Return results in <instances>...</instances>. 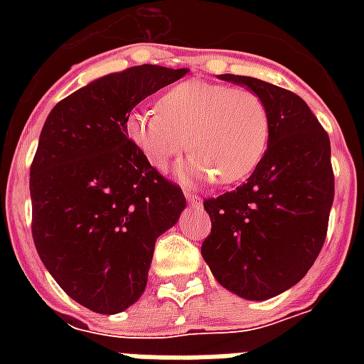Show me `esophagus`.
Wrapping results in <instances>:
<instances>
[{"instance_id":"obj_1","label":"esophagus","mask_w":364,"mask_h":364,"mask_svg":"<svg viewBox=\"0 0 364 364\" xmlns=\"http://www.w3.org/2000/svg\"><path fill=\"white\" fill-rule=\"evenodd\" d=\"M185 198H187V203L193 206H200V198L195 195V193H191V191H185Z\"/></svg>"}]
</instances>
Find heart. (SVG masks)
I'll return each instance as SVG.
<instances>
[{
  "label": "heart",
  "instance_id": "1",
  "mask_svg": "<svg viewBox=\"0 0 364 364\" xmlns=\"http://www.w3.org/2000/svg\"><path fill=\"white\" fill-rule=\"evenodd\" d=\"M159 111L144 109L127 120V134L150 166L167 169L183 150L191 179L236 183L257 167L269 140V112L255 91L189 80L167 90Z\"/></svg>",
  "mask_w": 364,
  "mask_h": 364
}]
</instances>
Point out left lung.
<instances>
[{"instance_id": "1", "label": "left lung", "mask_w": 364, "mask_h": 364, "mask_svg": "<svg viewBox=\"0 0 364 364\" xmlns=\"http://www.w3.org/2000/svg\"><path fill=\"white\" fill-rule=\"evenodd\" d=\"M218 77L263 99L269 140L244 185L203 203L213 230L200 253L224 289L267 300L302 281L321 252L336 189L329 136L296 93L247 75Z\"/></svg>"}]
</instances>
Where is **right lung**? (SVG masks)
Returning <instances> with one entry per match:
<instances>
[{
    "label": "right lung",
    "mask_w": 364,
    "mask_h": 364,
    "mask_svg": "<svg viewBox=\"0 0 364 364\" xmlns=\"http://www.w3.org/2000/svg\"><path fill=\"white\" fill-rule=\"evenodd\" d=\"M187 72L142 64L103 75L44 122L28 181L33 240L60 289L97 314L142 296L156 240L187 205L127 134L136 105Z\"/></svg>",
    "instance_id": "1"
}]
</instances>
